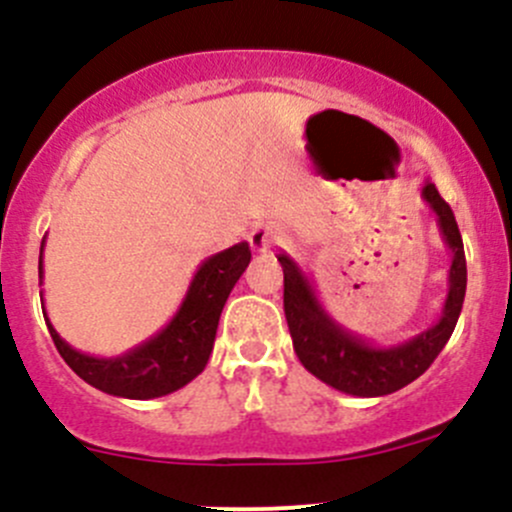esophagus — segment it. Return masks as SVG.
I'll list each match as a JSON object with an SVG mask.
<instances>
[{"instance_id":"1","label":"esophagus","mask_w":512,"mask_h":512,"mask_svg":"<svg viewBox=\"0 0 512 512\" xmlns=\"http://www.w3.org/2000/svg\"><path fill=\"white\" fill-rule=\"evenodd\" d=\"M277 238H279V230L270 223H257L255 228L250 230V235H247L250 247L255 252H267L274 242H277Z\"/></svg>"}]
</instances>
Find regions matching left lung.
I'll list each match as a JSON object with an SVG mask.
<instances>
[{
    "instance_id": "obj_1",
    "label": "left lung",
    "mask_w": 512,
    "mask_h": 512,
    "mask_svg": "<svg viewBox=\"0 0 512 512\" xmlns=\"http://www.w3.org/2000/svg\"><path fill=\"white\" fill-rule=\"evenodd\" d=\"M422 198L437 213L446 247L451 250L449 292L439 321L397 346H373L333 319L314 292L311 279L287 252L277 255L284 270V314L301 365L321 383L355 397H383L417 380L446 346L459 321L466 297V255L459 225L449 203L432 181H424Z\"/></svg>"
}]
</instances>
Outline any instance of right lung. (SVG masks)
Segmentation results:
<instances>
[{"label": "right lung", "mask_w": 512, "mask_h": 512, "mask_svg": "<svg viewBox=\"0 0 512 512\" xmlns=\"http://www.w3.org/2000/svg\"><path fill=\"white\" fill-rule=\"evenodd\" d=\"M43 242L39 279H43ZM250 257V245L238 242L203 260L188 284V292L174 319L161 328L157 336L115 358H95L68 346L48 321L46 306H43V319L61 358L88 385L98 387L107 395L127 397V400H152V397L169 395L191 383L206 368L213 351L215 331H218L220 311L240 274L250 265Z\"/></svg>", "instance_id": "obj_1"}]
</instances>
